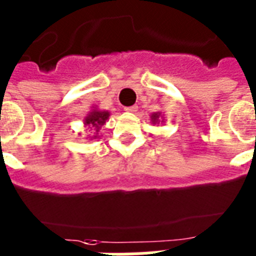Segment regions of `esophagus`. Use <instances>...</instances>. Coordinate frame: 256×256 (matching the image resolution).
Instances as JSON below:
<instances>
[{
	"mask_svg": "<svg viewBox=\"0 0 256 256\" xmlns=\"http://www.w3.org/2000/svg\"><path fill=\"white\" fill-rule=\"evenodd\" d=\"M136 110H138V106H136V104L130 106V108H124V112H136Z\"/></svg>",
	"mask_w": 256,
	"mask_h": 256,
	"instance_id": "obj_1",
	"label": "esophagus"
}]
</instances>
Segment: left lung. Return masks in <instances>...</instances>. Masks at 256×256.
Instances as JSON below:
<instances>
[{"label": "left lung", "mask_w": 256, "mask_h": 256, "mask_svg": "<svg viewBox=\"0 0 256 256\" xmlns=\"http://www.w3.org/2000/svg\"><path fill=\"white\" fill-rule=\"evenodd\" d=\"M150 118H152V124H160V120L164 122V116H162V114H160V112H152V116H150Z\"/></svg>", "instance_id": "8db88e82"}]
</instances>
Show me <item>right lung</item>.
I'll return each instance as SVG.
<instances>
[{"instance_id":"obj_1","label":"right lung","mask_w":256,"mask_h":256,"mask_svg":"<svg viewBox=\"0 0 256 256\" xmlns=\"http://www.w3.org/2000/svg\"><path fill=\"white\" fill-rule=\"evenodd\" d=\"M108 116H110V112H106V110H100V108H96L92 106V108L88 112V116H85V120H84V124H85V128H94V136H92V140H96V138H100L98 136V132L100 130V128L106 124V120H108Z\"/></svg>"}]
</instances>
